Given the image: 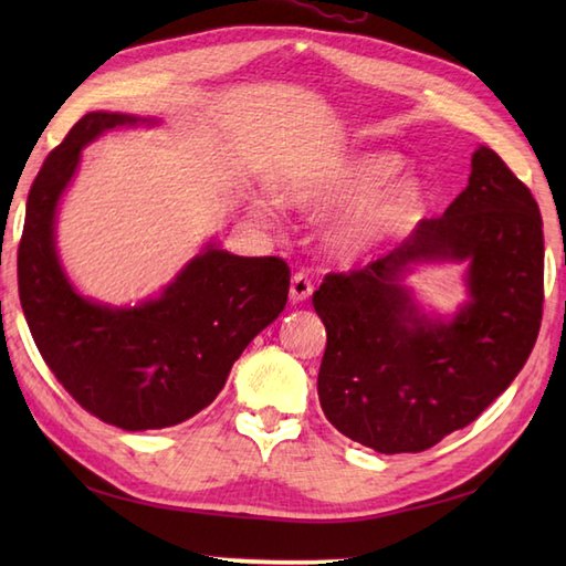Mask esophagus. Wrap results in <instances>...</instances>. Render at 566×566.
<instances>
[{
    "instance_id": "obj_1",
    "label": "esophagus",
    "mask_w": 566,
    "mask_h": 566,
    "mask_svg": "<svg viewBox=\"0 0 566 566\" xmlns=\"http://www.w3.org/2000/svg\"><path fill=\"white\" fill-rule=\"evenodd\" d=\"M311 292H314V284H311L308 274L296 272V274L292 276V284H290V298H292V302H294V304L306 302V298L311 296Z\"/></svg>"
}]
</instances>
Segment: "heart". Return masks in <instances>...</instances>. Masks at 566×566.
<instances>
[{
	"instance_id": "1",
	"label": "heart",
	"mask_w": 566,
	"mask_h": 566,
	"mask_svg": "<svg viewBox=\"0 0 566 566\" xmlns=\"http://www.w3.org/2000/svg\"><path fill=\"white\" fill-rule=\"evenodd\" d=\"M396 167H399V163L394 158H367L338 175L311 179V182L292 187L286 191V201L296 203V207H326V203L379 187L396 172ZM418 201L420 197L413 185H396L377 197H369L333 223V248L345 258L375 248L394 226H399L403 219H408V213L418 209Z\"/></svg>"
}]
</instances>
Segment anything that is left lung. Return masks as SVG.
<instances>
[{
    "label": "left lung",
    "mask_w": 566,
    "mask_h": 566,
    "mask_svg": "<svg viewBox=\"0 0 566 566\" xmlns=\"http://www.w3.org/2000/svg\"><path fill=\"white\" fill-rule=\"evenodd\" d=\"M469 259L473 302L450 324L417 316L398 284L406 261ZM545 302L543 216L494 150L442 216L363 270L331 272L314 292L326 326L318 399L343 436L396 454L423 452L472 423L533 353Z\"/></svg>",
    "instance_id": "8db88e82"
}]
</instances>
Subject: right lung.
Segmentation results:
<instances>
[{
    "mask_svg": "<svg viewBox=\"0 0 566 566\" xmlns=\"http://www.w3.org/2000/svg\"><path fill=\"white\" fill-rule=\"evenodd\" d=\"M134 116L92 112L35 175L19 243V298L43 363L84 411L124 430L182 423L223 389L255 335L286 306L290 264L209 248L158 302L109 308L67 284L53 245L57 199L80 150Z\"/></svg>",
    "mask_w": 566,
    "mask_h": 566,
    "instance_id": "right-lung-1",
    "label": "right lung"
}]
</instances>
